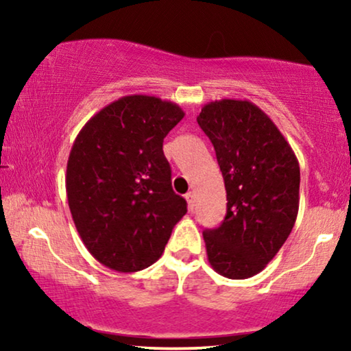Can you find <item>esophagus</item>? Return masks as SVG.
I'll use <instances>...</instances> for the list:
<instances>
[{"instance_id": "34e87169", "label": "esophagus", "mask_w": 351, "mask_h": 351, "mask_svg": "<svg viewBox=\"0 0 351 351\" xmlns=\"http://www.w3.org/2000/svg\"><path fill=\"white\" fill-rule=\"evenodd\" d=\"M185 199H186V204H189V209L193 210L195 209V193L193 191H189V193L185 195Z\"/></svg>"}]
</instances>
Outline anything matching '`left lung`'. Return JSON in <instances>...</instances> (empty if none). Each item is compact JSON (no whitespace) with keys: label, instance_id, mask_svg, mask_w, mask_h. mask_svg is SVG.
<instances>
[{"label":"left lung","instance_id":"1","mask_svg":"<svg viewBox=\"0 0 351 351\" xmlns=\"http://www.w3.org/2000/svg\"><path fill=\"white\" fill-rule=\"evenodd\" d=\"M213 142L227 190V215L203 233L210 267L230 280L261 273L299 213L295 153L265 112L249 100L206 104L196 118Z\"/></svg>","mask_w":351,"mask_h":351}]
</instances>
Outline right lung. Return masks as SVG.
I'll return each mask as SVG.
<instances>
[{
    "label": "right lung",
    "mask_w": 351,
    "mask_h": 351,
    "mask_svg": "<svg viewBox=\"0 0 351 351\" xmlns=\"http://www.w3.org/2000/svg\"><path fill=\"white\" fill-rule=\"evenodd\" d=\"M185 117L169 100L134 94L84 124L66 162L75 227L95 261L119 273L161 257L186 201L171 186L162 141Z\"/></svg>",
    "instance_id": "add662e5"
}]
</instances>
